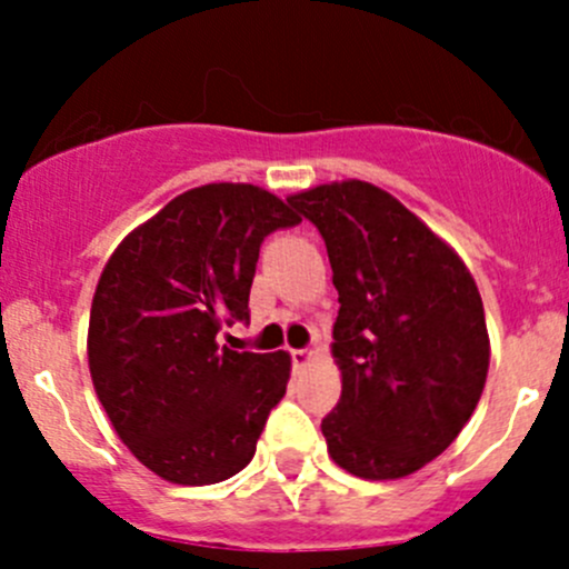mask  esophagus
Returning a JSON list of instances; mask_svg holds the SVG:
<instances>
[{"label": "esophagus", "instance_id": "34e87169", "mask_svg": "<svg viewBox=\"0 0 569 569\" xmlns=\"http://www.w3.org/2000/svg\"><path fill=\"white\" fill-rule=\"evenodd\" d=\"M313 358H317V352H313V349H295V352H291L295 369H306V366L313 363Z\"/></svg>", "mask_w": 569, "mask_h": 569}]
</instances>
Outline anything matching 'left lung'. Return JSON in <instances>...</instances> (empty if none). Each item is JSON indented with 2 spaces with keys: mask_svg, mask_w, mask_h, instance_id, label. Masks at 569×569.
<instances>
[{
  "mask_svg": "<svg viewBox=\"0 0 569 569\" xmlns=\"http://www.w3.org/2000/svg\"><path fill=\"white\" fill-rule=\"evenodd\" d=\"M319 228L338 289L341 399L321 421L332 462L401 479L443 455L485 391L490 336L465 261L391 192L332 181L289 194Z\"/></svg>",
  "mask_w": 569,
  "mask_h": 569,
  "instance_id": "left-lung-1",
  "label": "left lung"
}]
</instances>
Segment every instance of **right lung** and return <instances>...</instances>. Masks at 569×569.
Returning a JSON list of instances; mask_svg holds the SVG:
<instances>
[{"label": "right lung", "mask_w": 569, "mask_h": 569, "mask_svg": "<svg viewBox=\"0 0 569 569\" xmlns=\"http://www.w3.org/2000/svg\"><path fill=\"white\" fill-rule=\"evenodd\" d=\"M297 222L267 189L206 183L109 256L90 308V377L126 449L164 481L214 485L256 455L291 355L233 352L217 336L250 319L263 237Z\"/></svg>", "instance_id": "right-lung-1"}]
</instances>
